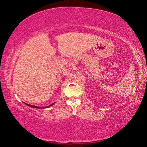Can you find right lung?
Instances as JSON below:
<instances>
[{"label": "right lung", "mask_w": 147, "mask_h": 147, "mask_svg": "<svg viewBox=\"0 0 147 147\" xmlns=\"http://www.w3.org/2000/svg\"><path fill=\"white\" fill-rule=\"evenodd\" d=\"M26 105H28V106H30V107H33V108H39V107H38V106H32V105H30V104H26ZM53 105V104H51V106H52ZM49 106L48 107H49V106ZM48 107H46V108H48Z\"/></svg>", "instance_id": "add662e5"}]
</instances>
